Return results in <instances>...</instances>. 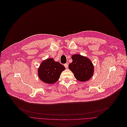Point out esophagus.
Instances as JSON below:
<instances>
[{
  "instance_id": "esophagus-1",
  "label": "esophagus",
  "mask_w": 127,
  "mask_h": 127,
  "mask_svg": "<svg viewBox=\"0 0 127 127\" xmlns=\"http://www.w3.org/2000/svg\"><path fill=\"white\" fill-rule=\"evenodd\" d=\"M64 66H65V67L66 68H68V65L67 64H64Z\"/></svg>"
}]
</instances>
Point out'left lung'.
Instances as JSON below:
<instances>
[{
    "instance_id": "left-lung-1",
    "label": "left lung",
    "mask_w": 127,
    "mask_h": 127,
    "mask_svg": "<svg viewBox=\"0 0 127 127\" xmlns=\"http://www.w3.org/2000/svg\"><path fill=\"white\" fill-rule=\"evenodd\" d=\"M72 62L68 65L76 79L80 82H86L91 79L94 73V66L87 58L74 55L71 57Z\"/></svg>"
}]
</instances>
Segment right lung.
Segmentation results:
<instances>
[{"mask_svg":"<svg viewBox=\"0 0 127 127\" xmlns=\"http://www.w3.org/2000/svg\"><path fill=\"white\" fill-rule=\"evenodd\" d=\"M65 67L53 59H48L41 64L38 70L39 79L43 82L52 84L57 82Z\"/></svg>","mask_w":127,"mask_h":127,"instance_id":"add662e5","label":"right lung"}]
</instances>
